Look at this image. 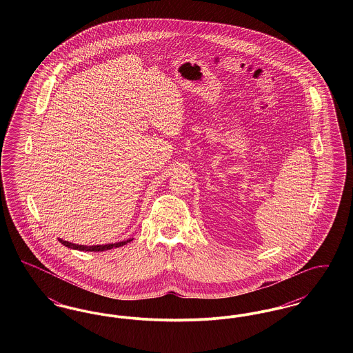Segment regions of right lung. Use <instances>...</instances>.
<instances>
[{
	"label": "right lung",
	"instance_id": "right-lung-1",
	"mask_svg": "<svg viewBox=\"0 0 353 353\" xmlns=\"http://www.w3.org/2000/svg\"><path fill=\"white\" fill-rule=\"evenodd\" d=\"M130 241H131V239H128V241H123V242H118V243L97 245V246H84V245H75V243H71V242L63 241V239H61V238H59V242H61L63 246L70 248V249H74V250H81V252H104V250H110V249H112V248H120V246H123V245L128 243Z\"/></svg>",
	"mask_w": 353,
	"mask_h": 353
}]
</instances>
